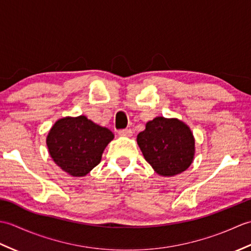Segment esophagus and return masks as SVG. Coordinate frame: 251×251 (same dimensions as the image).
Wrapping results in <instances>:
<instances>
[{"label":"esophagus","instance_id":"esophagus-1","mask_svg":"<svg viewBox=\"0 0 251 251\" xmlns=\"http://www.w3.org/2000/svg\"><path fill=\"white\" fill-rule=\"evenodd\" d=\"M119 135L120 136H126V137H130L132 135V130L130 128H125V129H120L119 130Z\"/></svg>","mask_w":251,"mask_h":251}]
</instances>
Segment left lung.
Masks as SVG:
<instances>
[{"label": "left lung", "instance_id": "8db88e82", "mask_svg": "<svg viewBox=\"0 0 251 251\" xmlns=\"http://www.w3.org/2000/svg\"><path fill=\"white\" fill-rule=\"evenodd\" d=\"M137 142L146 161L165 177L181 174L193 161V134L177 119L158 116L148 122L146 129L137 136Z\"/></svg>", "mask_w": 251, "mask_h": 251}]
</instances>
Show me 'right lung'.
Here are the masks:
<instances>
[{"label":"right lung","instance_id":"add662e5","mask_svg":"<svg viewBox=\"0 0 251 251\" xmlns=\"http://www.w3.org/2000/svg\"><path fill=\"white\" fill-rule=\"evenodd\" d=\"M113 137L110 129L81 115L57 121L46 143L51 158L63 172L83 177L100 163L103 150Z\"/></svg>","mask_w":251,"mask_h":251}]
</instances>
